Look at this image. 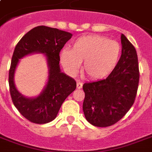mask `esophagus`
Masks as SVG:
<instances>
[{
	"mask_svg": "<svg viewBox=\"0 0 152 152\" xmlns=\"http://www.w3.org/2000/svg\"><path fill=\"white\" fill-rule=\"evenodd\" d=\"M82 87H83V83H81L80 81H78L76 83V88L77 89H80V88H82Z\"/></svg>",
	"mask_w": 152,
	"mask_h": 152,
	"instance_id": "esophagus-1",
	"label": "esophagus"
}]
</instances>
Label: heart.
Wrapping results in <instances>:
<instances>
[{
  "mask_svg": "<svg viewBox=\"0 0 152 152\" xmlns=\"http://www.w3.org/2000/svg\"><path fill=\"white\" fill-rule=\"evenodd\" d=\"M121 53L118 42L101 35H85L75 40L71 50L63 49L60 61L69 75H76L80 67L83 76L90 80H100L115 68Z\"/></svg>",
  "mask_w": 152,
  "mask_h": 152,
  "instance_id": "heart-1",
  "label": "heart"
}]
</instances>
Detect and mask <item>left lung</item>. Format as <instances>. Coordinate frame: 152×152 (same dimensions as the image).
<instances>
[{"mask_svg": "<svg viewBox=\"0 0 152 152\" xmlns=\"http://www.w3.org/2000/svg\"><path fill=\"white\" fill-rule=\"evenodd\" d=\"M121 55L108 77L83 85V110L88 122L97 127L114 125L134 103L139 84L136 49L123 34Z\"/></svg>", "mask_w": 152, "mask_h": 152, "instance_id": "obj_1", "label": "left lung"}]
</instances>
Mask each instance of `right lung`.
<instances>
[{"mask_svg":"<svg viewBox=\"0 0 152 152\" xmlns=\"http://www.w3.org/2000/svg\"><path fill=\"white\" fill-rule=\"evenodd\" d=\"M72 34L57 28L39 26L20 39L12 57L8 83L14 106L26 119L35 124H46L54 120L62 103L76 88V81L61 72L59 53ZM39 52L46 56L48 80L38 96L27 98L15 88L14 76L19 59Z\"/></svg>","mask_w":152,"mask_h":152,"instance_id":"obj_1","label":"right lung"}]
</instances>
